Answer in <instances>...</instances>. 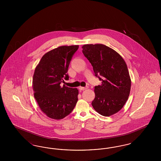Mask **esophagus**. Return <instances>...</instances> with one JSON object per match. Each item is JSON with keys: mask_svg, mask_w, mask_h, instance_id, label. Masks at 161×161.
<instances>
[{"mask_svg": "<svg viewBox=\"0 0 161 161\" xmlns=\"http://www.w3.org/2000/svg\"><path fill=\"white\" fill-rule=\"evenodd\" d=\"M78 89H79L80 90H81V91H84L85 89H87V87H81V86H80V87H78Z\"/></svg>", "mask_w": 161, "mask_h": 161, "instance_id": "obj_1", "label": "esophagus"}]
</instances>
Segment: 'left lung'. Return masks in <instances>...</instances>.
Here are the masks:
<instances>
[{
	"instance_id": "left-lung-1",
	"label": "left lung",
	"mask_w": 161,
	"mask_h": 161,
	"mask_svg": "<svg viewBox=\"0 0 161 161\" xmlns=\"http://www.w3.org/2000/svg\"><path fill=\"white\" fill-rule=\"evenodd\" d=\"M82 48L95 75L102 82L95 86L92 106L100 115H114L123 108L130 94L131 80L127 64L119 54L106 45H84Z\"/></svg>"
}]
</instances>
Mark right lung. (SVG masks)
<instances>
[{"instance_id":"add662e5","label":"right lung","mask_w":161,"mask_h":161,"mask_svg":"<svg viewBox=\"0 0 161 161\" xmlns=\"http://www.w3.org/2000/svg\"><path fill=\"white\" fill-rule=\"evenodd\" d=\"M79 46H63L45 54L32 80L34 98L42 111L48 117L61 119L69 115L78 101V90L63 85L69 64Z\"/></svg>"}]
</instances>
